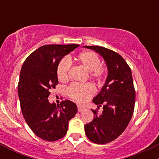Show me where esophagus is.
<instances>
[{
    "mask_svg": "<svg viewBox=\"0 0 159 159\" xmlns=\"http://www.w3.org/2000/svg\"><path fill=\"white\" fill-rule=\"evenodd\" d=\"M84 110V107L81 106V105H78V111H79V112H81V111H83Z\"/></svg>",
    "mask_w": 159,
    "mask_h": 159,
    "instance_id": "34e87169",
    "label": "esophagus"
}]
</instances>
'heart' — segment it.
<instances>
[{
  "instance_id": "obj_1",
  "label": "heart",
  "mask_w": 159,
  "mask_h": 159,
  "mask_svg": "<svg viewBox=\"0 0 159 159\" xmlns=\"http://www.w3.org/2000/svg\"><path fill=\"white\" fill-rule=\"evenodd\" d=\"M76 64L88 71L90 78L98 83H101L107 77V69L100 65L99 57L92 52H84L75 59ZM69 63L67 59H62L57 68V75L60 81L66 82L69 79ZM93 86L87 84L84 85L72 84L67 89V94L72 99L78 102H84L94 94Z\"/></svg>"
}]
</instances>
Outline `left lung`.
I'll return each instance as SVG.
<instances>
[{"mask_svg": "<svg viewBox=\"0 0 159 159\" xmlns=\"http://www.w3.org/2000/svg\"><path fill=\"white\" fill-rule=\"evenodd\" d=\"M92 49L101 55L106 63L108 74L101 91L93 102L103 107L102 114L93 112V120L84 125L88 139L95 143H109L118 138L126 129L133 115L135 103L132 70L125 60L114 51L93 45Z\"/></svg>", "mask_w": 159, "mask_h": 159, "instance_id": "obj_1", "label": "left lung"}]
</instances>
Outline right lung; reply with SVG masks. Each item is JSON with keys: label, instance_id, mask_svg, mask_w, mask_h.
I'll return each instance as SVG.
<instances>
[{"label": "right lung", "instance_id": "1", "mask_svg": "<svg viewBox=\"0 0 159 159\" xmlns=\"http://www.w3.org/2000/svg\"><path fill=\"white\" fill-rule=\"evenodd\" d=\"M79 45H46L31 53L21 67L19 84L20 105L25 121L34 134L47 141L63 138L69 122L77 113L69 100L51 104L50 90L58 84L57 68L65 55Z\"/></svg>", "mask_w": 159, "mask_h": 159}]
</instances>
